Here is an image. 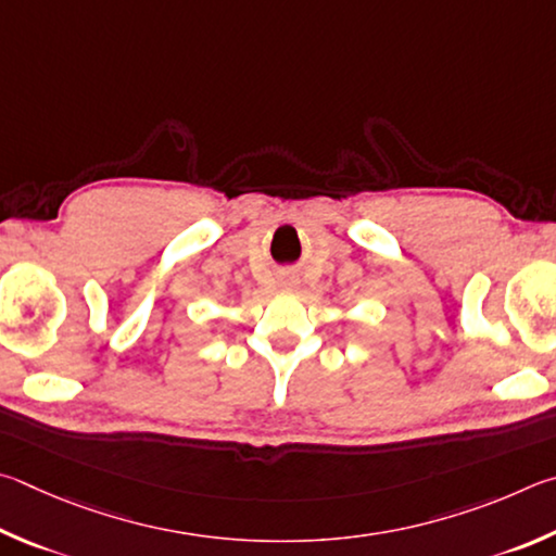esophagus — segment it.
<instances>
[{
  "mask_svg": "<svg viewBox=\"0 0 556 556\" xmlns=\"http://www.w3.org/2000/svg\"><path fill=\"white\" fill-rule=\"evenodd\" d=\"M280 288L288 290V293H293V290L298 288V278L295 276H283V278H280Z\"/></svg>",
  "mask_w": 556,
  "mask_h": 556,
  "instance_id": "1",
  "label": "esophagus"
}]
</instances>
